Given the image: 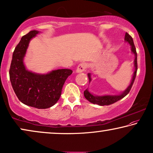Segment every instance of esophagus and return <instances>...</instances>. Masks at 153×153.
<instances>
[{"instance_id": "esophagus-1", "label": "esophagus", "mask_w": 153, "mask_h": 153, "mask_svg": "<svg viewBox=\"0 0 153 153\" xmlns=\"http://www.w3.org/2000/svg\"><path fill=\"white\" fill-rule=\"evenodd\" d=\"M87 67V64L85 63V62H82V63L79 64V65L77 66V69H76V72L77 73H82L84 71H85L86 68Z\"/></svg>"}]
</instances>
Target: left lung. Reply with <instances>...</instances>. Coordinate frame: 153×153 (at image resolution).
Instances as JSON below:
<instances>
[{"instance_id": "8db88e82", "label": "left lung", "mask_w": 153, "mask_h": 153, "mask_svg": "<svg viewBox=\"0 0 153 153\" xmlns=\"http://www.w3.org/2000/svg\"><path fill=\"white\" fill-rule=\"evenodd\" d=\"M125 41L127 42H128L129 44H130L131 46V51H132V53H133L135 55V59H134V67H135V71L134 72V75H133L132 81H131L130 85L128 86V87L125 90V91L123 92L121 94L117 96H94L92 95L91 94H90L89 92L88 89H86L85 91H84V96H85V98L87 99V100H89L90 102L93 103V104H97L98 105H100V106H103V105H109L111 104H113L117 101H119L120 99L124 98L127 94H128L129 92H130L131 88L132 87L133 83H134L135 77L137 76V53L136 51V48H135V46L134 44V42H133V39L132 36H131L128 33H126V35H125ZM88 77H89V82H91V74H88Z\"/></svg>"}]
</instances>
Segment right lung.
<instances>
[{
    "label": "right lung",
    "mask_w": 153,
    "mask_h": 153,
    "mask_svg": "<svg viewBox=\"0 0 153 153\" xmlns=\"http://www.w3.org/2000/svg\"><path fill=\"white\" fill-rule=\"evenodd\" d=\"M39 31L32 30L23 36L13 53L10 68V79L19 100L23 104L37 109H47L57 102L71 69H58L47 74H37L27 71L23 57L29 42Z\"/></svg>",
    "instance_id": "add662e5"
}]
</instances>
